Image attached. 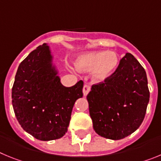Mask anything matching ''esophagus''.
<instances>
[{
    "instance_id": "1",
    "label": "esophagus",
    "mask_w": 161,
    "mask_h": 161,
    "mask_svg": "<svg viewBox=\"0 0 161 161\" xmlns=\"http://www.w3.org/2000/svg\"><path fill=\"white\" fill-rule=\"evenodd\" d=\"M91 88L89 85H85L83 87V94L84 96H87L88 93H89V91H90Z\"/></svg>"
}]
</instances>
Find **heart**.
Masks as SVG:
<instances>
[{
    "instance_id": "1",
    "label": "heart",
    "mask_w": 161,
    "mask_h": 161,
    "mask_svg": "<svg viewBox=\"0 0 161 161\" xmlns=\"http://www.w3.org/2000/svg\"><path fill=\"white\" fill-rule=\"evenodd\" d=\"M73 64L79 72L92 71V78L96 81H103L116 71L119 57L114 52L95 51L77 55Z\"/></svg>"
}]
</instances>
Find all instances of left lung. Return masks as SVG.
<instances>
[{
  "label": "left lung",
  "instance_id": "left-lung-1",
  "mask_svg": "<svg viewBox=\"0 0 161 161\" xmlns=\"http://www.w3.org/2000/svg\"><path fill=\"white\" fill-rule=\"evenodd\" d=\"M149 97L144 68L126 53L111 76L93 85L87 95L95 132L113 140L130 136L143 123Z\"/></svg>",
  "mask_w": 161,
  "mask_h": 161
}]
</instances>
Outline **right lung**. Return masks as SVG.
<instances>
[{
	"label": "right lung",
	"mask_w": 161,
	"mask_h": 161,
	"mask_svg": "<svg viewBox=\"0 0 161 161\" xmlns=\"http://www.w3.org/2000/svg\"><path fill=\"white\" fill-rule=\"evenodd\" d=\"M52 59L47 44L38 46L19 64L12 89L18 123L42 141L64 136L75 102L83 97V81L72 87L64 86Z\"/></svg>",
	"instance_id": "1"
}]
</instances>
